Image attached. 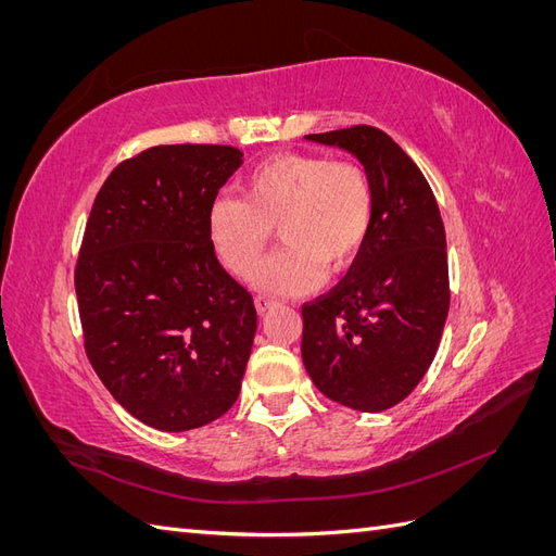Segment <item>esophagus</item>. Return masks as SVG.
Returning <instances> with one entry per match:
<instances>
[{"label":"esophagus","instance_id":"34e87169","mask_svg":"<svg viewBox=\"0 0 556 556\" xmlns=\"http://www.w3.org/2000/svg\"><path fill=\"white\" fill-rule=\"evenodd\" d=\"M274 306H276V301H274L271 296H262V294H260V296L255 299V308H257V313H260V315L268 313V311H271Z\"/></svg>","mask_w":556,"mask_h":556}]
</instances>
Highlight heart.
I'll list each match as a JSON object with an SVG mask.
<instances>
[{"instance_id": "obj_1", "label": "heart", "mask_w": 556, "mask_h": 556, "mask_svg": "<svg viewBox=\"0 0 556 556\" xmlns=\"http://www.w3.org/2000/svg\"><path fill=\"white\" fill-rule=\"evenodd\" d=\"M239 197H217L208 208V239L233 276L255 271L274 239L255 285L268 294H306L329 271L355 260L374 225V188L362 166L327 155L290 153L260 164Z\"/></svg>"}]
</instances>
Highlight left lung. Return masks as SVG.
Segmentation results:
<instances>
[{"label":"left lung","instance_id":"left-lung-1","mask_svg":"<svg viewBox=\"0 0 556 556\" xmlns=\"http://www.w3.org/2000/svg\"><path fill=\"white\" fill-rule=\"evenodd\" d=\"M306 141L359 160L374 188V225L348 276L301 308V359L327 399L380 413L415 390L441 343L450 311L441 211L422 172L384 131L357 125Z\"/></svg>","mask_w":556,"mask_h":556}]
</instances>
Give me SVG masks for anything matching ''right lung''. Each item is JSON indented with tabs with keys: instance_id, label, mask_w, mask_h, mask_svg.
I'll return each instance as SVG.
<instances>
[{
	"instance_id": "1",
	"label": "right lung",
	"mask_w": 556,
	"mask_h": 556,
	"mask_svg": "<svg viewBox=\"0 0 556 556\" xmlns=\"http://www.w3.org/2000/svg\"><path fill=\"white\" fill-rule=\"evenodd\" d=\"M241 164L231 146L148 148L115 166L88 217L76 264L88 359L160 431L204 427L241 392L257 311L208 239V208Z\"/></svg>"
}]
</instances>
